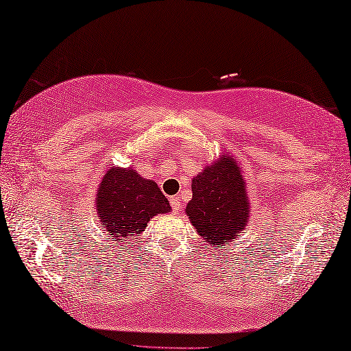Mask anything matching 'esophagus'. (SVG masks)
<instances>
[{"label":"esophagus","mask_w":351,"mask_h":351,"mask_svg":"<svg viewBox=\"0 0 351 351\" xmlns=\"http://www.w3.org/2000/svg\"><path fill=\"white\" fill-rule=\"evenodd\" d=\"M169 203H171V207H173V210L177 213L178 210L182 209V198L178 195H174L169 198Z\"/></svg>","instance_id":"1"}]
</instances>
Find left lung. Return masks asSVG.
<instances>
[{"mask_svg": "<svg viewBox=\"0 0 351 351\" xmlns=\"http://www.w3.org/2000/svg\"><path fill=\"white\" fill-rule=\"evenodd\" d=\"M250 199L234 156L223 153L192 178L186 215L207 245L223 248L250 223Z\"/></svg>", "mask_w": 351, "mask_h": 351, "instance_id": "obj_1", "label": "left lung"}]
</instances>
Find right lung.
<instances>
[{"label": "right lung", "instance_id": "add662e5", "mask_svg": "<svg viewBox=\"0 0 351 351\" xmlns=\"http://www.w3.org/2000/svg\"><path fill=\"white\" fill-rule=\"evenodd\" d=\"M95 209L103 233L123 242L141 236L149 219L168 213L171 206L156 182L141 177L130 167H110L97 189Z\"/></svg>", "mask_w": 351, "mask_h": 351}]
</instances>
